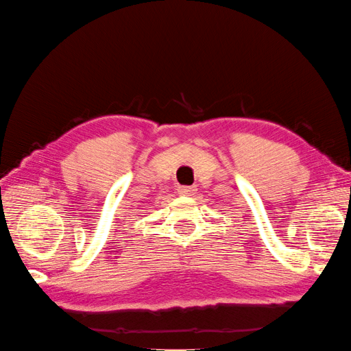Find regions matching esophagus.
<instances>
[{
    "mask_svg": "<svg viewBox=\"0 0 351 351\" xmlns=\"http://www.w3.org/2000/svg\"><path fill=\"white\" fill-rule=\"evenodd\" d=\"M177 191H179V194H182V196H193V194L197 191V188L196 186H179L177 188Z\"/></svg>",
    "mask_w": 351,
    "mask_h": 351,
    "instance_id": "34e87169",
    "label": "esophagus"
}]
</instances>
